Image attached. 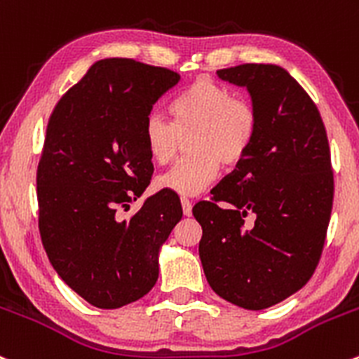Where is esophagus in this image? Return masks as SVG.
<instances>
[{"label":"esophagus","instance_id":"34e87169","mask_svg":"<svg viewBox=\"0 0 359 359\" xmlns=\"http://www.w3.org/2000/svg\"><path fill=\"white\" fill-rule=\"evenodd\" d=\"M180 205H182V211L186 217H191L192 215V203L187 198H180Z\"/></svg>","mask_w":359,"mask_h":359}]
</instances>
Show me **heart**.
<instances>
[{
  "instance_id": "obj_1",
  "label": "heart",
  "mask_w": 359,
  "mask_h": 359,
  "mask_svg": "<svg viewBox=\"0 0 359 359\" xmlns=\"http://www.w3.org/2000/svg\"><path fill=\"white\" fill-rule=\"evenodd\" d=\"M175 122L161 113L148 115L142 137L156 163L175 160L182 137L192 135L196 156L177 163L158 179L161 189L187 198L198 196L217 179L222 165H236L251 149L258 134V111L246 97L210 79H198L172 104Z\"/></svg>"
}]
</instances>
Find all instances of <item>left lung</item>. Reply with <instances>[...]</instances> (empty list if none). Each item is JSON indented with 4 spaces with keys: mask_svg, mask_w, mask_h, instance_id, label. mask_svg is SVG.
Listing matches in <instances>:
<instances>
[{
    "mask_svg": "<svg viewBox=\"0 0 359 359\" xmlns=\"http://www.w3.org/2000/svg\"><path fill=\"white\" fill-rule=\"evenodd\" d=\"M217 75L248 89L259 123L211 201L192 208L199 258L218 296L265 309L303 287L322 256L334 201L329 139L316 104L282 67L244 63ZM248 212L257 220L246 229Z\"/></svg>",
    "mask_w": 359,
    "mask_h": 359,
    "instance_id": "8db88e82",
    "label": "left lung"
}]
</instances>
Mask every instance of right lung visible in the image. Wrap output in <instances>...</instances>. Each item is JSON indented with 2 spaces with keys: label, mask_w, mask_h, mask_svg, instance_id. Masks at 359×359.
<instances>
[{
  "label": "right lung",
  "mask_w": 359,
  "mask_h": 359,
  "mask_svg": "<svg viewBox=\"0 0 359 359\" xmlns=\"http://www.w3.org/2000/svg\"><path fill=\"white\" fill-rule=\"evenodd\" d=\"M177 72L107 58L56 103L37 165L39 232L53 269L89 304L115 309L158 280V251L182 218L156 192L129 220L118 217L149 186L153 163L142 127Z\"/></svg>",
  "instance_id": "obj_1"
}]
</instances>
